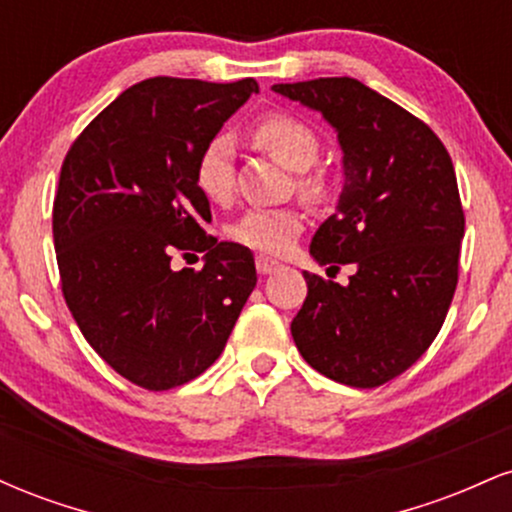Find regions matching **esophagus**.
I'll return each mask as SVG.
<instances>
[{
	"instance_id": "obj_1",
	"label": "esophagus",
	"mask_w": 512,
	"mask_h": 512,
	"mask_svg": "<svg viewBox=\"0 0 512 512\" xmlns=\"http://www.w3.org/2000/svg\"><path fill=\"white\" fill-rule=\"evenodd\" d=\"M255 267H257V272H260V274H272V272H276V269L281 267V264L276 262V260H272V257L257 255V260H255Z\"/></svg>"
}]
</instances>
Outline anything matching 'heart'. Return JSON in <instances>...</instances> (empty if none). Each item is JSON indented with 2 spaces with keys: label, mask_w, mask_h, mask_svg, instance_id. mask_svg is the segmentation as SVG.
<instances>
[{
  "label": "heart",
  "mask_w": 512,
  "mask_h": 512,
  "mask_svg": "<svg viewBox=\"0 0 512 512\" xmlns=\"http://www.w3.org/2000/svg\"><path fill=\"white\" fill-rule=\"evenodd\" d=\"M252 142L269 156L298 170L296 187L303 199L320 204L330 195V180L313 168L320 158V137L308 122L289 113H269L250 127ZM195 185L209 202L228 204L236 195L233 146L226 137H216L202 146L195 161ZM303 216L296 209H252L228 228V236L243 248L279 255L296 240Z\"/></svg>",
  "instance_id": "heart-1"
}]
</instances>
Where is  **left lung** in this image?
I'll return each instance as SVG.
<instances>
[{
    "label": "left lung",
    "instance_id": "obj_1",
    "mask_svg": "<svg viewBox=\"0 0 512 512\" xmlns=\"http://www.w3.org/2000/svg\"><path fill=\"white\" fill-rule=\"evenodd\" d=\"M274 91L337 129L344 190L310 255L330 269L356 264L349 286L303 272L293 342L337 383L385 385L438 337L457 289L464 211L450 154L424 120L351 76Z\"/></svg>",
    "mask_w": 512,
    "mask_h": 512
}]
</instances>
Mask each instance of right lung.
Returning a JSON list of instances; mask_svg holds the SVG:
<instances>
[{"mask_svg":"<svg viewBox=\"0 0 512 512\" xmlns=\"http://www.w3.org/2000/svg\"><path fill=\"white\" fill-rule=\"evenodd\" d=\"M250 93L255 79L139 81L64 156L52 204L64 301L93 351L144 390L202 375L257 284L252 252L204 231L195 185L197 154ZM175 249L207 251L205 267L173 273Z\"/></svg>","mask_w":512,"mask_h":512,"instance_id":"1","label":"right lung"}]
</instances>
